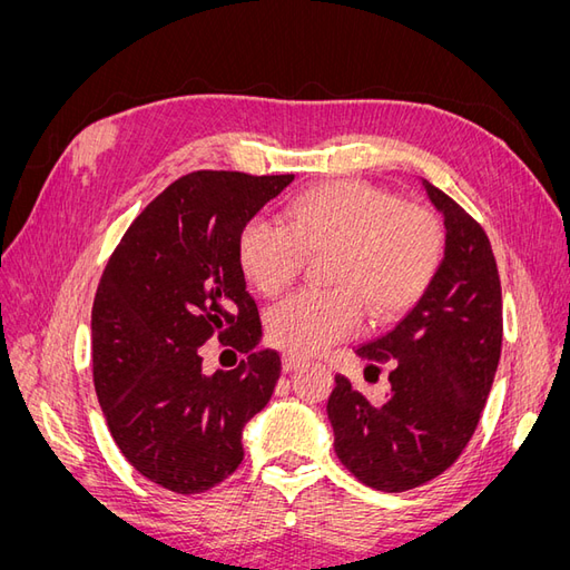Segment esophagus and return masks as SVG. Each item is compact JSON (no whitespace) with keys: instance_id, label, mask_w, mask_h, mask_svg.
I'll use <instances>...</instances> for the list:
<instances>
[{"instance_id":"esophagus-1","label":"esophagus","mask_w":570,"mask_h":570,"mask_svg":"<svg viewBox=\"0 0 570 570\" xmlns=\"http://www.w3.org/2000/svg\"><path fill=\"white\" fill-rule=\"evenodd\" d=\"M302 366H306V358H304V356L283 354V371H285V373H292V371H297V368H302Z\"/></svg>"}]
</instances>
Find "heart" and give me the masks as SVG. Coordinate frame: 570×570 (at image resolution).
I'll return each mask as SVG.
<instances>
[{
    "instance_id": "b5f03b06",
    "label": "heart",
    "mask_w": 570,
    "mask_h": 570,
    "mask_svg": "<svg viewBox=\"0 0 570 570\" xmlns=\"http://www.w3.org/2000/svg\"><path fill=\"white\" fill-rule=\"evenodd\" d=\"M325 254L333 289L299 292L268 312V337L287 352L316 354L356 335L366 308L375 321L404 316L435 281L444 230L433 212L383 187L333 180L292 197L283 226L252 218L237 235L239 271L264 297L283 295L306 256Z\"/></svg>"
}]
</instances>
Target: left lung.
Listing matches in <instances>:
<instances>
[{
    "label": "left lung",
    "instance_id": "1",
    "mask_svg": "<svg viewBox=\"0 0 570 570\" xmlns=\"http://www.w3.org/2000/svg\"><path fill=\"white\" fill-rule=\"evenodd\" d=\"M444 218V256L423 299L356 354L390 364V392L371 402L335 375L327 419L335 454L364 485L404 492L438 478L475 433L502 354V285L490 239L423 180Z\"/></svg>",
    "mask_w": 570,
    "mask_h": 570
}]
</instances>
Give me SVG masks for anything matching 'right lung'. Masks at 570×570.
Returning <instances> with one entry per match:
<instances>
[{"label":"right lung","instance_id":"obj_1","mask_svg":"<svg viewBox=\"0 0 570 570\" xmlns=\"http://www.w3.org/2000/svg\"><path fill=\"white\" fill-rule=\"evenodd\" d=\"M295 176L197 170L132 220L92 304V375L111 438L157 485L197 494L243 463V430L281 377L258 350L262 321L237 264V235ZM249 353L206 376L212 334Z\"/></svg>","mask_w":570,"mask_h":570}]
</instances>
